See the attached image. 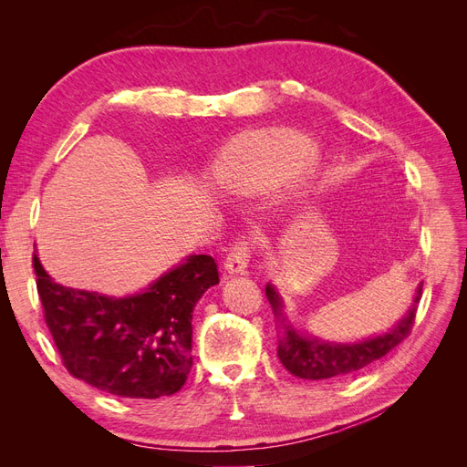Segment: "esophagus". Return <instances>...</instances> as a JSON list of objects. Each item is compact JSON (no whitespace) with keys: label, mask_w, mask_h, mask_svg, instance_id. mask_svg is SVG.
I'll return each instance as SVG.
<instances>
[{"label":"esophagus","mask_w":467,"mask_h":467,"mask_svg":"<svg viewBox=\"0 0 467 467\" xmlns=\"http://www.w3.org/2000/svg\"><path fill=\"white\" fill-rule=\"evenodd\" d=\"M253 249L255 247H253L251 239L245 235H239L232 244V247L228 251V257H225V261H223L225 271H228L230 275H245Z\"/></svg>","instance_id":"1"}]
</instances>
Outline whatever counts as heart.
<instances>
[{
	"mask_svg": "<svg viewBox=\"0 0 467 467\" xmlns=\"http://www.w3.org/2000/svg\"><path fill=\"white\" fill-rule=\"evenodd\" d=\"M316 148L300 134L263 130L237 138L222 158V173L253 191H265L302 173Z\"/></svg>",
	"mask_w": 467,
	"mask_h": 467,
	"instance_id": "b5f03b06",
	"label": "heart"
}]
</instances>
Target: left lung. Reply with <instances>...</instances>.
I'll return each instance as SVG.
<instances>
[{"label":"left lung","instance_id":"8db88e82","mask_svg":"<svg viewBox=\"0 0 467 467\" xmlns=\"http://www.w3.org/2000/svg\"><path fill=\"white\" fill-rule=\"evenodd\" d=\"M422 285L417 288V296L413 300L411 309L407 316L395 325V327L386 333L372 338H366L360 343H348V345H337V343H323L312 337H302L298 331L286 323L282 316V300L278 292L268 285L266 286V298L273 306V312L282 323V337L278 341L276 355L285 368L304 379H325V378H338L347 374H355L374 360L386 357L391 348L398 347L403 338L411 333V327L417 316V304L420 300Z\"/></svg>","mask_w":467,"mask_h":467}]
</instances>
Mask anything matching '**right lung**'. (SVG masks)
<instances>
[{
  "mask_svg": "<svg viewBox=\"0 0 467 467\" xmlns=\"http://www.w3.org/2000/svg\"><path fill=\"white\" fill-rule=\"evenodd\" d=\"M33 268L48 331L74 378L134 400H158L185 386L194 306L220 282L214 259L191 255L129 298L56 285L36 253Z\"/></svg>",
  "mask_w": 467,
  "mask_h": 467,
  "instance_id": "add662e5",
  "label": "right lung"
}]
</instances>
